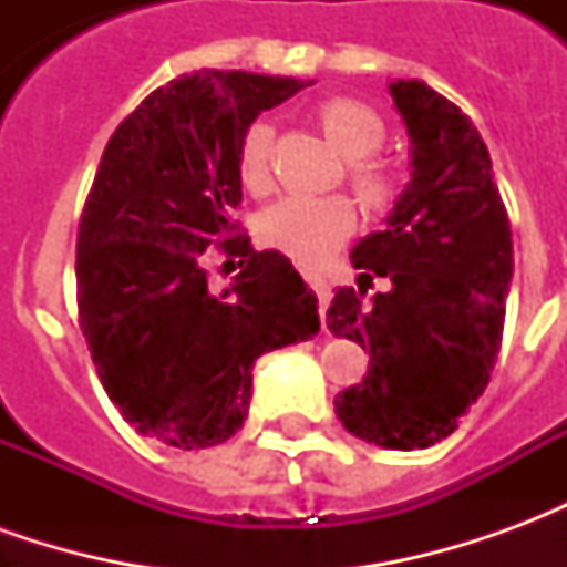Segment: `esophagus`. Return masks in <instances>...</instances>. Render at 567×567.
Returning <instances> with one entry per match:
<instances>
[{
    "label": "esophagus",
    "mask_w": 567,
    "mask_h": 567,
    "mask_svg": "<svg viewBox=\"0 0 567 567\" xmlns=\"http://www.w3.org/2000/svg\"><path fill=\"white\" fill-rule=\"evenodd\" d=\"M309 288H312L316 297H319V309H321V316H324V309H328V303H331V285H328V279H321V276H309Z\"/></svg>",
    "instance_id": "esophagus-1"
}]
</instances>
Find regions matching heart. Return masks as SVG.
<instances>
[{
	"label": "heart",
	"instance_id": "1",
	"mask_svg": "<svg viewBox=\"0 0 567 567\" xmlns=\"http://www.w3.org/2000/svg\"><path fill=\"white\" fill-rule=\"evenodd\" d=\"M321 136L337 154L349 163V185L358 199L370 209H382L394 194L392 173L380 163L368 161V154L385 140L382 117L361 100L331 96L312 109ZM270 148L272 127L255 121L243 133L236 151V175L246 190L260 194L270 185ZM355 206L340 194L333 197H288L258 218V236L264 246L282 251L303 267H319L355 230Z\"/></svg>",
	"mask_w": 567,
	"mask_h": 567
}]
</instances>
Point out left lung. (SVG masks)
Segmentation results:
<instances>
[{
	"label": "left lung",
	"mask_w": 567,
	"mask_h": 567,
	"mask_svg": "<svg viewBox=\"0 0 567 567\" xmlns=\"http://www.w3.org/2000/svg\"><path fill=\"white\" fill-rule=\"evenodd\" d=\"M410 136V185L385 230L352 248L358 288H337L333 337L370 352L368 377L337 394V419L385 450L450 437L486 392L513 279L507 209L486 142L425 81L389 84ZM373 275L389 292L363 300Z\"/></svg>",
	"instance_id": "obj_1"
}]
</instances>
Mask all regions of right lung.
<instances>
[{"label":"right lung","instance_id":"obj_1","mask_svg":"<svg viewBox=\"0 0 567 567\" xmlns=\"http://www.w3.org/2000/svg\"><path fill=\"white\" fill-rule=\"evenodd\" d=\"M307 84L203 69L145 96L105 145L79 224V321L103 389L142 437L175 450L234 437L255 361L319 333V300L291 260L255 251L230 221L243 133ZM212 245L244 258L221 296L205 279Z\"/></svg>","mask_w":567,"mask_h":567}]
</instances>
